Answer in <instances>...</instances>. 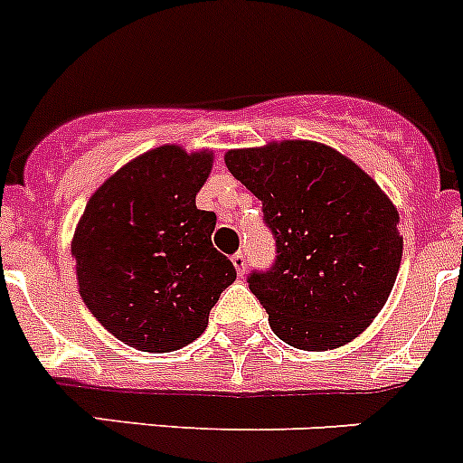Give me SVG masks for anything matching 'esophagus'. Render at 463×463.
Here are the masks:
<instances>
[{"label": "esophagus", "mask_w": 463, "mask_h": 463, "mask_svg": "<svg viewBox=\"0 0 463 463\" xmlns=\"http://www.w3.org/2000/svg\"><path fill=\"white\" fill-rule=\"evenodd\" d=\"M232 263H234L239 277H243L245 270H248V257H245V252H236L234 257H232Z\"/></svg>", "instance_id": "1"}]
</instances>
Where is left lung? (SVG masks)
Listing matches in <instances>:
<instances>
[{"mask_svg": "<svg viewBox=\"0 0 463 463\" xmlns=\"http://www.w3.org/2000/svg\"><path fill=\"white\" fill-rule=\"evenodd\" d=\"M261 200L275 263L248 275L277 336L300 350L350 343L389 300L402 261L398 211L327 145L286 140L224 154Z\"/></svg>", "mask_w": 463, "mask_h": 463, "instance_id": "8db88e82", "label": "left lung"}]
</instances>
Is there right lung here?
<instances>
[{"mask_svg": "<svg viewBox=\"0 0 463 463\" xmlns=\"http://www.w3.org/2000/svg\"><path fill=\"white\" fill-rule=\"evenodd\" d=\"M211 154L156 147L88 200L72 239L79 293L109 332L143 352H173L209 325L234 263L211 243L213 211L195 206Z\"/></svg>", "mask_w": 463, "mask_h": 463, "instance_id": "obj_1", "label": "right lung"}]
</instances>
